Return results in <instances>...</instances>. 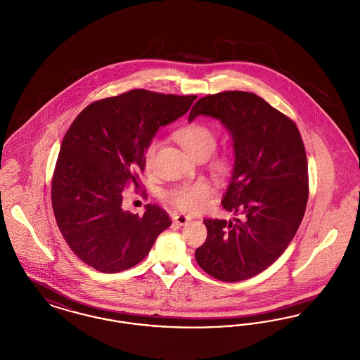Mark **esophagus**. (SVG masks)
Returning a JSON list of instances; mask_svg holds the SVG:
<instances>
[{
	"label": "esophagus",
	"mask_w": 360,
	"mask_h": 360,
	"mask_svg": "<svg viewBox=\"0 0 360 360\" xmlns=\"http://www.w3.org/2000/svg\"><path fill=\"white\" fill-rule=\"evenodd\" d=\"M172 220H174V223L178 224V225H186L188 221H191V219L185 216V214H174Z\"/></svg>",
	"instance_id": "1"
}]
</instances>
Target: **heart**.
Masks as SVG:
<instances>
[{
    "mask_svg": "<svg viewBox=\"0 0 360 360\" xmlns=\"http://www.w3.org/2000/svg\"><path fill=\"white\" fill-rule=\"evenodd\" d=\"M176 141L188 151L193 158H207L216 148L217 136L216 132L202 122H191L175 132ZM159 147V140L153 139L146 147L144 163L148 170L154 166L155 154ZM226 158L216 159V165L223 167ZM212 188L206 181H197L194 184L179 185L169 188L162 194L166 204L184 212V213H198L204 210L210 202Z\"/></svg>",
    "mask_w": 360,
    "mask_h": 360,
    "instance_id": "b5f03b06",
    "label": "heart"
}]
</instances>
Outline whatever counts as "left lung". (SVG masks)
Returning a JSON list of instances; mask_svg holds the SVG:
<instances>
[{"instance_id": "8db88e82", "label": "left lung", "mask_w": 360, "mask_h": 360, "mask_svg": "<svg viewBox=\"0 0 360 360\" xmlns=\"http://www.w3.org/2000/svg\"><path fill=\"white\" fill-rule=\"evenodd\" d=\"M210 116L233 140L235 166L224 207L240 219H205V243L195 250L200 267L223 282L266 270L288 248L308 204V160L295 122L248 91L200 98L188 121Z\"/></svg>"}]
</instances>
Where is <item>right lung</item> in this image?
I'll list each match as a JSON object with an SVG mask.
<instances>
[{"label": "right lung", "instance_id": "add662e5", "mask_svg": "<svg viewBox=\"0 0 360 360\" xmlns=\"http://www.w3.org/2000/svg\"><path fill=\"white\" fill-rule=\"evenodd\" d=\"M195 98L135 89L87 105L70 125L52 175V209L63 239L87 266L128 270L172 225L160 206L148 204L143 216L122 210V190L139 186L159 127L184 116Z\"/></svg>", "mask_w": 360, "mask_h": 360}]
</instances>
